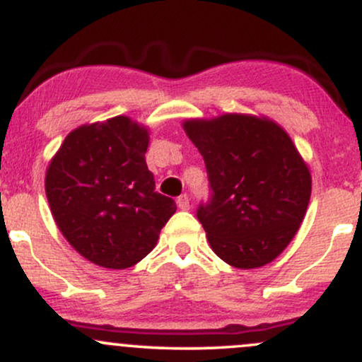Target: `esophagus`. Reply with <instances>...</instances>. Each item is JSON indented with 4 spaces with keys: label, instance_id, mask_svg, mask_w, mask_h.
<instances>
[{
    "label": "esophagus",
    "instance_id": "34e87169",
    "mask_svg": "<svg viewBox=\"0 0 362 362\" xmlns=\"http://www.w3.org/2000/svg\"><path fill=\"white\" fill-rule=\"evenodd\" d=\"M177 206L180 207L182 211H187L190 207V202H189V195L187 194H182V195H178L177 197Z\"/></svg>",
    "mask_w": 362,
    "mask_h": 362
}]
</instances>
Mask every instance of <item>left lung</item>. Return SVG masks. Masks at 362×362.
<instances>
[{
	"label": "left lung",
	"instance_id": "left-lung-1",
	"mask_svg": "<svg viewBox=\"0 0 362 362\" xmlns=\"http://www.w3.org/2000/svg\"><path fill=\"white\" fill-rule=\"evenodd\" d=\"M204 158L211 195L197 219L211 248L236 269L269 264L288 247L308 209L311 175L281 126L226 114L185 120Z\"/></svg>",
	"mask_w": 362,
	"mask_h": 362
}]
</instances>
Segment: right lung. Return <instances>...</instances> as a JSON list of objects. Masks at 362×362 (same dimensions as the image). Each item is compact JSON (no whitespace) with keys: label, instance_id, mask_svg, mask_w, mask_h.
Here are the masks:
<instances>
[{"label":"right lung","instance_id":"add662e5","mask_svg":"<svg viewBox=\"0 0 362 362\" xmlns=\"http://www.w3.org/2000/svg\"><path fill=\"white\" fill-rule=\"evenodd\" d=\"M148 129L124 115L74 129L45 173L54 221L86 260L127 269L155 248L175 201L155 190Z\"/></svg>","mask_w":362,"mask_h":362}]
</instances>
